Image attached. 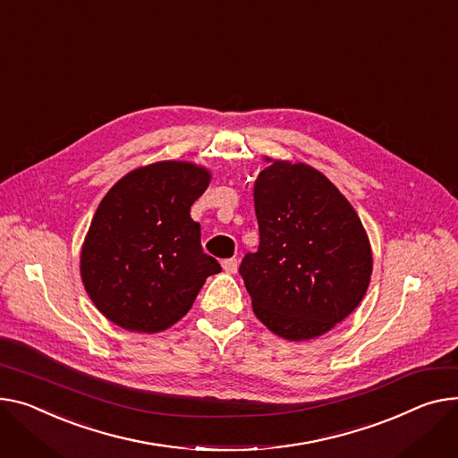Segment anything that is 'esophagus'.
<instances>
[{
  "label": "esophagus",
  "mask_w": 458,
  "mask_h": 458,
  "mask_svg": "<svg viewBox=\"0 0 458 458\" xmlns=\"http://www.w3.org/2000/svg\"><path fill=\"white\" fill-rule=\"evenodd\" d=\"M223 268H225V272H228V274H235L237 268H239V261H237L235 258L225 259V261H223Z\"/></svg>",
  "instance_id": "1"
}]
</instances>
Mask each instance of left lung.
I'll return each mask as SVG.
<instances>
[{
    "label": "left lung",
    "instance_id": "obj_1",
    "mask_svg": "<svg viewBox=\"0 0 458 458\" xmlns=\"http://www.w3.org/2000/svg\"><path fill=\"white\" fill-rule=\"evenodd\" d=\"M254 182L258 252L239 274L254 315L285 341H310L343 322L367 294L372 247L357 211L303 162L274 160Z\"/></svg>",
    "mask_w": 458,
    "mask_h": 458
}]
</instances>
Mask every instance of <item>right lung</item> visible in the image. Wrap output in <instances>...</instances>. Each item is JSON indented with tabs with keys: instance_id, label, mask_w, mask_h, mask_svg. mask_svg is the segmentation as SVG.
Instances as JSON below:
<instances>
[{
	"instance_id": "add662e5",
	"label": "right lung",
	"mask_w": 458,
	"mask_h": 458,
	"mask_svg": "<svg viewBox=\"0 0 458 458\" xmlns=\"http://www.w3.org/2000/svg\"><path fill=\"white\" fill-rule=\"evenodd\" d=\"M211 171L164 160L119 178L103 197L81 249V280L115 326L160 333L184 317L221 265L202 252L190 216Z\"/></svg>"
}]
</instances>
